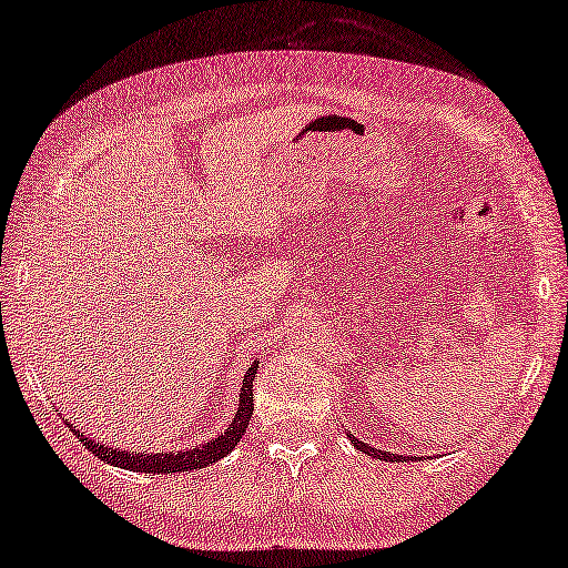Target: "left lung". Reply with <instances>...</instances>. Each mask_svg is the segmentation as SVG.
I'll list each match as a JSON object with an SVG mask.
<instances>
[{
	"mask_svg": "<svg viewBox=\"0 0 568 568\" xmlns=\"http://www.w3.org/2000/svg\"><path fill=\"white\" fill-rule=\"evenodd\" d=\"M348 439H352V445L359 449V453L369 455V457H377V460H390V463H398V460H406V455H393V453H385V449H377V447H369L367 442L356 439L352 432H348Z\"/></svg>",
	"mask_w": 568,
	"mask_h": 568,
	"instance_id": "1",
	"label": "left lung"
}]
</instances>
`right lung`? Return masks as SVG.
Listing matches in <instances>:
<instances>
[{
	"mask_svg": "<svg viewBox=\"0 0 568 568\" xmlns=\"http://www.w3.org/2000/svg\"><path fill=\"white\" fill-rule=\"evenodd\" d=\"M255 375H258V362H253L245 372V379L243 385H240V395H237V410L235 416H232V424L227 429L204 442V445L193 449H181V453H146V449L144 453H139V449L134 453V449H119V447L103 445V442H98L95 437H88V434L80 432L69 422L67 426L72 429V434H77V439L82 442V447H88L92 455L100 457V460L108 465H115V468L134 470V473H170V476H175V473H185V470H199V468H206L209 463L222 460V457L230 455L232 449L237 447V442L243 439L247 422H251L253 416Z\"/></svg>",
	"mask_w": 568,
	"mask_h": 568,
	"instance_id": "right-lung-1",
	"label": "right lung"
}]
</instances>
